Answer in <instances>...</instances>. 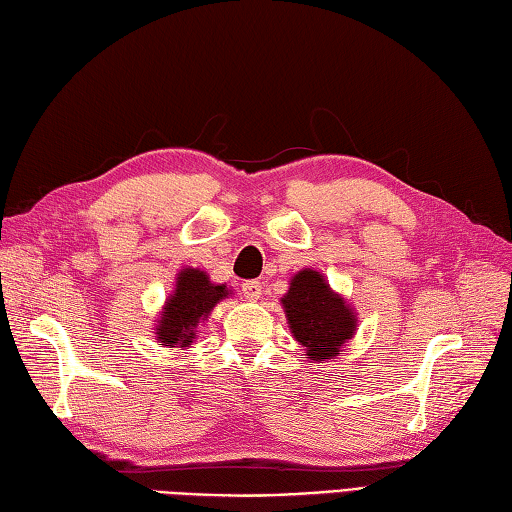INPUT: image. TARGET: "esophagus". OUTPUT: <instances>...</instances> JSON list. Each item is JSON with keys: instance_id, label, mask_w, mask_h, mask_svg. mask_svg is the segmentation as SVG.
<instances>
[{"instance_id": "obj_1", "label": "esophagus", "mask_w": 512, "mask_h": 512, "mask_svg": "<svg viewBox=\"0 0 512 512\" xmlns=\"http://www.w3.org/2000/svg\"><path fill=\"white\" fill-rule=\"evenodd\" d=\"M242 292L248 301H257L262 297V284L259 281H246V284H242Z\"/></svg>"}]
</instances>
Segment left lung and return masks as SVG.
<instances>
[{
  "label": "left lung",
  "instance_id": "8db88e82",
  "mask_svg": "<svg viewBox=\"0 0 512 512\" xmlns=\"http://www.w3.org/2000/svg\"><path fill=\"white\" fill-rule=\"evenodd\" d=\"M281 306L292 339L306 350L310 363L339 356L358 330V314L352 303L334 292L319 270L303 268L292 275Z\"/></svg>",
  "mask_w": 512,
  "mask_h": 512
}]
</instances>
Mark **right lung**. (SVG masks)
<instances>
[{
	"label": "right lung",
	"mask_w": 512,
	"mask_h": 512,
	"mask_svg": "<svg viewBox=\"0 0 512 512\" xmlns=\"http://www.w3.org/2000/svg\"><path fill=\"white\" fill-rule=\"evenodd\" d=\"M228 297H233V290L226 284H213L204 270L182 268L154 323L156 343L189 350L198 339L200 325L209 321L213 308Z\"/></svg>",
	"instance_id": "1"
}]
</instances>
